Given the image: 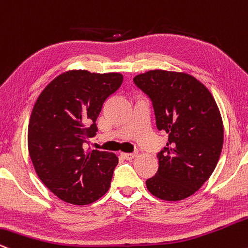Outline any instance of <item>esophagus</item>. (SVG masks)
Segmentation results:
<instances>
[{"instance_id":"34e87169","label":"esophagus","mask_w":248,"mask_h":248,"mask_svg":"<svg viewBox=\"0 0 248 248\" xmlns=\"http://www.w3.org/2000/svg\"><path fill=\"white\" fill-rule=\"evenodd\" d=\"M122 155H123L124 159L132 160V159H135L136 156H137V153H122Z\"/></svg>"}]
</instances>
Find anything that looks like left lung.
I'll return each mask as SVG.
<instances>
[{
    "instance_id": "8db88e82",
    "label": "left lung",
    "mask_w": 248,
    "mask_h": 248,
    "mask_svg": "<svg viewBox=\"0 0 248 248\" xmlns=\"http://www.w3.org/2000/svg\"><path fill=\"white\" fill-rule=\"evenodd\" d=\"M151 98L155 124L168 135L159 168L146 181L151 194L181 201L204 185L216 168L224 141L222 116L209 89L193 75L153 69L133 78Z\"/></svg>"
}]
</instances>
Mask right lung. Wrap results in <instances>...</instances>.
Returning <instances> with one entry per match:
<instances>
[{"label": "right lung", "instance_id": "1", "mask_svg": "<svg viewBox=\"0 0 248 248\" xmlns=\"http://www.w3.org/2000/svg\"><path fill=\"white\" fill-rule=\"evenodd\" d=\"M122 82L121 73L73 69L52 80L34 103L29 154L42 182L67 203L90 204L110 187L118 164L116 154L84 151L82 145L95 137L104 101Z\"/></svg>", "mask_w": 248, "mask_h": 248}]
</instances>
